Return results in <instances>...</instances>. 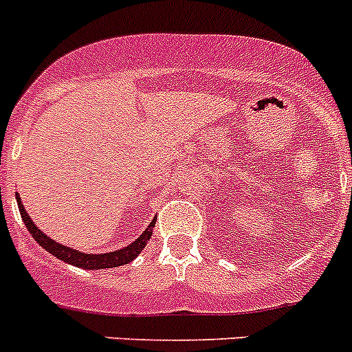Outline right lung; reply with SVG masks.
<instances>
[{"instance_id": "1", "label": "right lung", "mask_w": 352, "mask_h": 352, "mask_svg": "<svg viewBox=\"0 0 352 352\" xmlns=\"http://www.w3.org/2000/svg\"><path fill=\"white\" fill-rule=\"evenodd\" d=\"M17 204H19V211H21V216H22V220H24L25 227H28V230L31 232L34 241H36L41 248H45L48 253H52L54 256L63 260V262L71 263V265H75V267H82V269H89V270L120 267V265H125V263L132 262V260H134L141 251H143V248L146 246L151 234H153V227H155V221H151V223L146 227V230H144L143 234L134 241V243L129 244L127 248H124V250L113 251V253H102V254H87V253H82V251H76V250H71V248L63 246V244L56 243V241L48 239L47 235L36 227V223H34V221L28 216V212H25L24 206H22L21 202V197H19V193H17Z\"/></svg>"}]
</instances>
